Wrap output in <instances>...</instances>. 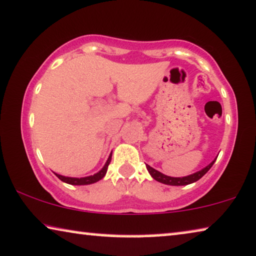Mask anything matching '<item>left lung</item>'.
Listing matches in <instances>:
<instances>
[{
  "label": "left lung",
  "instance_id": "1",
  "mask_svg": "<svg viewBox=\"0 0 256 256\" xmlns=\"http://www.w3.org/2000/svg\"><path fill=\"white\" fill-rule=\"evenodd\" d=\"M214 162H216V159L211 162L208 166H206L204 168H202L201 171L196 172L194 174H190V176H182V178H173V176H165V174L160 173L159 171H157V170L151 168V166H149V165H146V168H148V171H149V173L151 174V176H152L154 180L159 181V182L170 184V186H184V184H192V182H195V181L201 179V178L211 168V166L214 165Z\"/></svg>",
  "mask_w": 256,
  "mask_h": 256
}]
</instances>
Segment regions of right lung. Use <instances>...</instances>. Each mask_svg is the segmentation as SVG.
I'll return each instance as SVG.
<instances>
[{"mask_svg": "<svg viewBox=\"0 0 256 256\" xmlns=\"http://www.w3.org/2000/svg\"><path fill=\"white\" fill-rule=\"evenodd\" d=\"M110 159H112V154H110V157H108V159H107L106 164L104 165V168L98 173L94 174V176H85V178H70V176H60V174H58V173H55V176H56L61 181H64V182L69 184H75V186H76V184H77V186H80V184H94V182H97V181L102 180V178L105 176V174L107 172V168H108V165L110 162Z\"/></svg>", "mask_w": 256, "mask_h": 256, "instance_id": "right-lung-1", "label": "right lung"}]
</instances>
